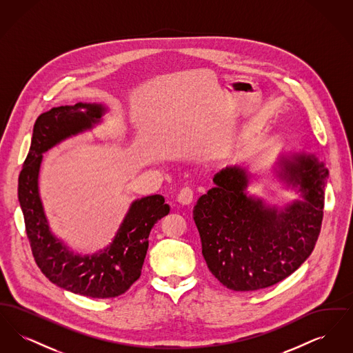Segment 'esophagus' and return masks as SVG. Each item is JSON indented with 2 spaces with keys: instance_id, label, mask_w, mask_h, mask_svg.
<instances>
[{
  "instance_id": "1",
  "label": "esophagus",
  "mask_w": 353,
  "mask_h": 353,
  "mask_svg": "<svg viewBox=\"0 0 353 353\" xmlns=\"http://www.w3.org/2000/svg\"><path fill=\"white\" fill-rule=\"evenodd\" d=\"M193 199H194V193H193V190L190 189V188H183L181 190H180V193L177 194V201L180 202L181 205H190L192 202H193Z\"/></svg>"
}]
</instances>
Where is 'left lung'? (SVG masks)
Segmentation results:
<instances>
[{
    "instance_id": "8db88e82",
    "label": "left lung",
    "mask_w": 353,
    "mask_h": 353,
    "mask_svg": "<svg viewBox=\"0 0 353 353\" xmlns=\"http://www.w3.org/2000/svg\"><path fill=\"white\" fill-rule=\"evenodd\" d=\"M283 164L285 177L299 185L304 199L283 212L248 197L243 193L248 176L238 167L219 172L213 179L216 186L194 206L202 255L210 272L229 290L276 285L299 269L316 245L328 169L307 154Z\"/></svg>"
}]
</instances>
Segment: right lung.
I'll list each match as a JSON object with an SVG mask.
<instances>
[{
  "mask_svg": "<svg viewBox=\"0 0 353 353\" xmlns=\"http://www.w3.org/2000/svg\"><path fill=\"white\" fill-rule=\"evenodd\" d=\"M103 111L99 104L77 103L54 107L39 115L18 177V200L35 263L54 285L99 299L127 292L140 278L152 228L169 213L168 203L160 194L134 201L112 245L91 256L74 255L51 234L38 193L42 153L70 134L90 128Z\"/></svg>",
  "mask_w": 353,
  "mask_h": 353,
  "instance_id": "obj_1",
  "label": "right lung"
}]
</instances>
